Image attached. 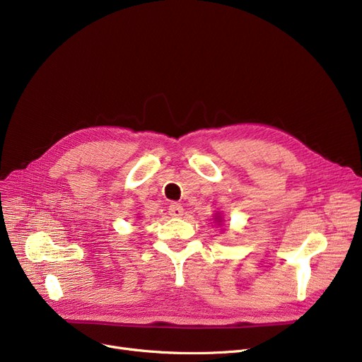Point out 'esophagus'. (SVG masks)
<instances>
[{
	"mask_svg": "<svg viewBox=\"0 0 362 362\" xmlns=\"http://www.w3.org/2000/svg\"><path fill=\"white\" fill-rule=\"evenodd\" d=\"M168 214L171 217H180V216H183V206L180 204H177V202H171L168 205Z\"/></svg>",
	"mask_w": 362,
	"mask_h": 362,
	"instance_id": "obj_1",
	"label": "esophagus"
}]
</instances>
